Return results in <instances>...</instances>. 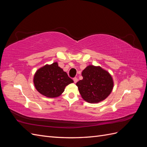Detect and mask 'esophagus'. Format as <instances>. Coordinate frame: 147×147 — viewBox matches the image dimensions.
I'll return each mask as SVG.
<instances>
[{
	"instance_id": "1",
	"label": "esophagus",
	"mask_w": 147,
	"mask_h": 147,
	"mask_svg": "<svg viewBox=\"0 0 147 147\" xmlns=\"http://www.w3.org/2000/svg\"><path fill=\"white\" fill-rule=\"evenodd\" d=\"M73 80H74V83H76L78 82V79H77V77H75V78H73Z\"/></svg>"
}]
</instances>
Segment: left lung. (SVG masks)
Instances as JSON below:
<instances>
[{
    "label": "left lung",
    "instance_id": "1",
    "mask_svg": "<svg viewBox=\"0 0 147 147\" xmlns=\"http://www.w3.org/2000/svg\"><path fill=\"white\" fill-rule=\"evenodd\" d=\"M83 80L76 83L82 98L94 104L105 100L113 88L112 75L100 66L90 65L82 73Z\"/></svg>",
    "mask_w": 147,
    "mask_h": 147
}]
</instances>
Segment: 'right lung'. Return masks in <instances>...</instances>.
I'll return each instance as SVG.
<instances>
[{
  "label": "right lung",
  "mask_w": 147,
  "mask_h": 147,
  "mask_svg": "<svg viewBox=\"0 0 147 147\" xmlns=\"http://www.w3.org/2000/svg\"><path fill=\"white\" fill-rule=\"evenodd\" d=\"M33 81L37 91L50 98L59 97L66 86L74 83L56 62L38 69L34 74Z\"/></svg>",
  "instance_id": "obj_1"
}]
</instances>
